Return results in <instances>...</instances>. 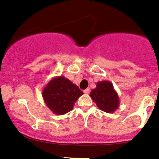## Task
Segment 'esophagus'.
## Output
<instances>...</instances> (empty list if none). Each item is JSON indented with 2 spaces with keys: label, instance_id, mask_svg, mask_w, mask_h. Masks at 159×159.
I'll return each instance as SVG.
<instances>
[{
  "label": "esophagus",
  "instance_id": "34e87169",
  "mask_svg": "<svg viewBox=\"0 0 159 159\" xmlns=\"http://www.w3.org/2000/svg\"><path fill=\"white\" fill-rule=\"evenodd\" d=\"M83 92L85 93H86V94H88V93H89V92H90V89H89H89H86L85 90H84Z\"/></svg>",
  "mask_w": 159,
  "mask_h": 159
}]
</instances>
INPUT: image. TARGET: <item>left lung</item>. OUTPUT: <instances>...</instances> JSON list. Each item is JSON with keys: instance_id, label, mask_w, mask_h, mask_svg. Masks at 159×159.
<instances>
[{"instance_id": "8db88e82", "label": "left lung", "mask_w": 159, "mask_h": 159, "mask_svg": "<svg viewBox=\"0 0 159 159\" xmlns=\"http://www.w3.org/2000/svg\"><path fill=\"white\" fill-rule=\"evenodd\" d=\"M89 96L97 107L106 113H113L120 104L118 93L109 81L98 82L96 89H92Z\"/></svg>"}]
</instances>
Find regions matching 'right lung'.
<instances>
[{
    "instance_id": "right-lung-1",
    "label": "right lung",
    "mask_w": 159,
    "mask_h": 159,
    "mask_svg": "<svg viewBox=\"0 0 159 159\" xmlns=\"http://www.w3.org/2000/svg\"><path fill=\"white\" fill-rule=\"evenodd\" d=\"M83 92L63 76H54L42 91L44 102L52 113L64 115L73 110L74 104Z\"/></svg>"
}]
</instances>
